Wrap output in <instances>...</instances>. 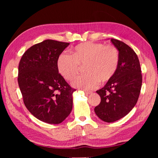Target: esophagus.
I'll list each match as a JSON object with an SVG mask.
<instances>
[{"label":"esophagus","instance_id":"34e87169","mask_svg":"<svg viewBox=\"0 0 158 158\" xmlns=\"http://www.w3.org/2000/svg\"><path fill=\"white\" fill-rule=\"evenodd\" d=\"M84 93L86 95H88V94H92V92H90V91H84Z\"/></svg>","mask_w":158,"mask_h":158}]
</instances>
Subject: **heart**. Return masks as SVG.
Here are the masks:
<instances>
[{
  "mask_svg": "<svg viewBox=\"0 0 158 158\" xmlns=\"http://www.w3.org/2000/svg\"><path fill=\"white\" fill-rule=\"evenodd\" d=\"M119 63L120 54L115 46L86 42L76 46L72 56L60 54L56 60V68L62 77L70 81L78 73L80 66H85L86 74L75 78L72 85L90 90L96 88L99 82L105 84L112 80Z\"/></svg>",
  "mask_w": 158,
  "mask_h": 158,
  "instance_id": "obj_1",
  "label": "heart"
}]
</instances>
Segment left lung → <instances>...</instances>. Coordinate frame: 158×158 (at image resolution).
Masks as SVG:
<instances>
[{
    "mask_svg": "<svg viewBox=\"0 0 158 158\" xmlns=\"http://www.w3.org/2000/svg\"><path fill=\"white\" fill-rule=\"evenodd\" d=\"M120 54V63L115 76L96 92L101 102L94 109L102 121L114 122L126 116L139 98L142 76L138 56L125 43L111 39Z\"/></svg>",
    "mask_w": 158,
    "mask_h": 158,
    "instance_id": "8db88e82",
    "label": "left lung"
}]
</instances>
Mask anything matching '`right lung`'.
I'll list each match as a JSON object with an SVG mask.
<instances>
[{
  "label": "right lung",
  "mask_w": 158,
  "mask_h": 158,
  "mask_svg": "<svg viewBox=\"0 0 158 158\" xmlns=\"http://www.w3.org/2000/svg\"><path fill=\"white\" fill-rule=\"evenodd\" d=\"M69 43L47 40L31 46L20 59L18 82L26 108L39 120L59 124L73 109L71 88L59 74L56 60Z\"/></svg>",
  "instance_id": "obj_1"
}]
</instances>
